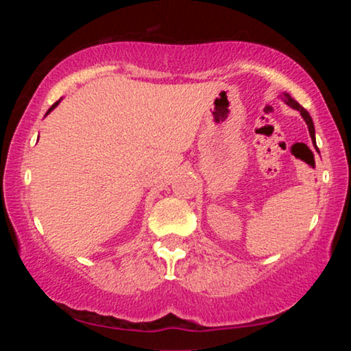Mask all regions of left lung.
<instances>
[{
    "mask_svg": "<svg viewBox=\"0 0 351 351\" xmlns=\"http://www.w3.org/2000/svg\"><path fill=\"white\" fill-rule=\"evenodd\" d=\"M280 97L285 100V102L289 105V107H292L294 110H297V112H300V114H302V118H304V121L306 123V126H308V132H310V137H311V141H313V145H315V126H313V119H311V117H310V113L306 112V110L302 107V105L299 104V102H295L294 99L291 97L289 94L287 93H282ZM316 147V145H315Z\"/></svg>",
    "mask_w": 351,
    "mask_h": 351,
    "instance_id": "obj_1",
    "label": "left lung"
}]
</instances>
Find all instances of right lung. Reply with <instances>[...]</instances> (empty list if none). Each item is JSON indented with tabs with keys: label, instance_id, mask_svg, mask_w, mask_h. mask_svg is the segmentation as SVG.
Instances as JSON below:
<instances>
[{
	"label": "right lung",
	"instance_id": "obj_1",
	"mask_svg": "<svg viewBox=\"0 0 351 351\" xmlns=\"http://www.w3.org/2000/svg\"><path fill=\"white\" fill-rule=\"evenodd\" d=\"M60 100H62V99H60ZM60 100H57V102H56V104H54V105H52V107H51V108H49V110H47V112H46V114H49V113H51V112H52V110H54V108H56V107H57V105H59V104H60Z\"/></svg>",
	"mask_w": 351,
	"mask_h": 351
}]
</instances>
